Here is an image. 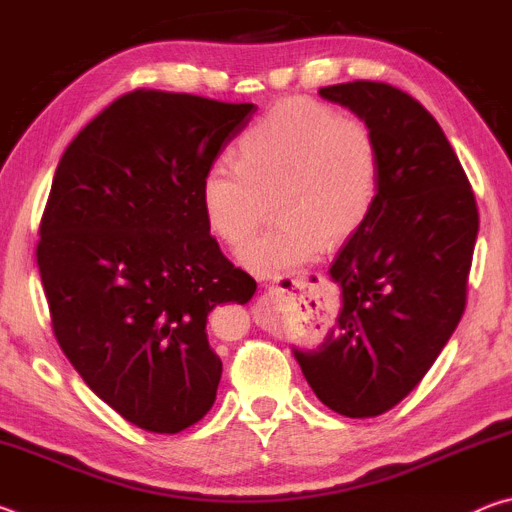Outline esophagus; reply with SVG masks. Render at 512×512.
Wrapping results in <instances>:
<instances>
[{"instance_id": "34e87169", "label": "esophagus", "mask_w": 512, "mask_h": 512, "mask_svg": "<svg viewBox=\"0 0 512 512\" xmlns=\"http://www.w3.org/2000/svg\"><path fill=\"white\" fill-rule=\"evenodd\" d=\"M300 287V277H293V275H277L275 280L268 284L266 289V296L268 298H275V296H282V293H289L293 289Z\"/></svg>"}]
</instances>
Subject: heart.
I'll list each match as a JSON object with an SVG mask.
<instances>
[{
    "label": "heart",
    "mask_w": 512,
    "mask_h": 512,
    "mask_svg": "<svg viewBox=\"0 0 512 512\" xmlns=\"http://www.w3.org/2000/svg\"><path fill=\"white\" fill-rule=\"evenodd\" d=\"M235 160L203 173L201 205L216 239L239 246L273 198L275 223L248 239L239 262L275 277L352 237L375 207L379 153L361 117L309 99L277 103L237 137Z\"/></svg>",
    "instance_id": "1"
}]
</instances>
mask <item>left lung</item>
I'll use <instances>...</instances> for the list:
<instances>
[{"label": "left lung", "instance_id": "left-lung-1", "mask_svg": "<svg viewBox=\"0 0 512 512\" xmlns=\"http://www.w3.org/2000/svg\"><path fill=\"white\" fill-rule=\"evenodd\" d=\"M318 92L370 126L379 192L329 268L343 289L336 327L296 359L329 409L375 418L420 384L463 316L479 207L443 128L418 99L379 81Z\"/></svg>", "mask_w": 512, "mask_h": 512}]
</instances>
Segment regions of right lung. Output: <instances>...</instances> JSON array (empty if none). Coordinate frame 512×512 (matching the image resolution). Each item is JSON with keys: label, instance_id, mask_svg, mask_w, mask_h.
Instances as JSON below:
<instances>
[{"label": "right lung", "instance_id": "obj_1", "mask_svg": "<svg viewBox=\"0 0 512 512\" xmlns=\"http://www.w3.org/2000/svg\"><path fill=\"white\" fill-rule=\"evenodd\" d=\"M253 103L133 90L67 146L36 259L69 363L135 427L178 433L212 409L221 359L205 334L221 302L257 282L207 228L203 173Z\"/></svg>", "mask_w": 512, "mask_h": 512}]
</instances>
